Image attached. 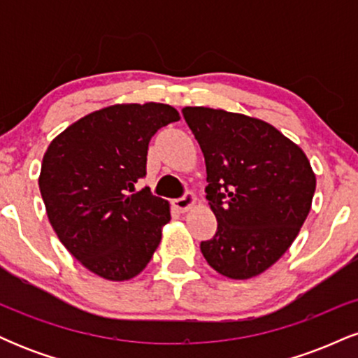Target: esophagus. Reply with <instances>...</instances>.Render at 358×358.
<instances>
[{"instance_id": "obj_1", "label": "esophagus", "mask_w": 358, "mask_h": 358, "mask_svg": "<svg viewBox=\"0 0 358 358\" xmlns=\"http://www.w3.org/2000/svg\"><path fill=\"white\" fill-rule=\"evenodd\" d=\"M196 195L195 193H192V192H188V193H185V196H182V199H176L175 202H173V207L176 208V210L178 212H188L190 210V208L193 207V205L196 203Z\"/></svg>"}]
</instances>
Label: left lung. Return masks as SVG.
I'll list each match as a JSON object with an SVG mask.
<instances>
[{"instance_id":"left-lung-1","label":"left lung","mask_w":358,"mask_h":358,"mask_svg":"<svg viewBox=\"0 0 358 358\" xmlns=\"http://www.w3.org/2000/svg\"><path fill=\"white\" fill-rule=\"evenodd\" d=\"M183 117L205 156V192L217 219L215 236L200 250L222 276L256 278L289 249L311 210L310 159L262 119L203 106H188Z\"/></svg>"}]
</instances>
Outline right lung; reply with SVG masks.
I'll return each mask as SVG.
<instances>
[{"mask_svg":"<svg viewBox=\"0 0 358 358\" xmlns=\"http://www.w3.org/2000/svg\"><path fill=\"white\" fill-rule=\"evenodd\" d=\"M180 119L162 102L114 104L80 117L43 155L38 187L53 231L90 273L108 281L136 278L170 222V203L136 192L150 139Z\"/></svg>","mask_w":358,"mask_h":358,"instance_id":"right-lung-1","label":"right lung"}]
</instances>
